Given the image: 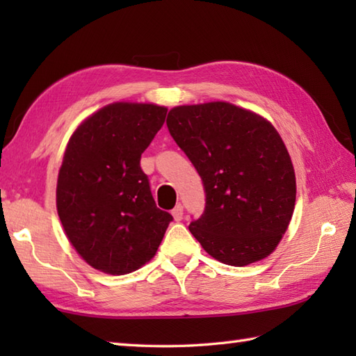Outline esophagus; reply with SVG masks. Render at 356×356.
Returning a JSON list of instances; mask_svg holds the SVG:
<instances>
[{"mask_svg": "<svg viewBox=\"0 0 356 356\" xmlns=\"http://www.w3.org/2000/svg\"><path fill=\"white\" fill-rule=\"evenodd\" d=\"M171 214H172V217H174V220L180 222V220H182V218H184V207L179 203V205L171 211Z\"/></svg>", "mask_w": 356, "mask_h": 356, "instance_id": "obj_1", "label": "esophagus"}]
</instances>
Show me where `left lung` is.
<instances>
[{
	"mask_svg": "<svg viewBox=\"0 0 356 356\" xmlns=\"http://www.w3.org/2000/svg\"><path fill=\"white\" fill-rule=\"evenodd\" d=\"M166 125L205 186V213L190 225L195 240L229 266L266 259L297 197L293 165L275 127L225 101L177 105Z\"/></svg>",
	"mask_w": 356,
	"mask_h": 356,
	"instance_id": "1",
	"label": "left lung"
}]
</instances>
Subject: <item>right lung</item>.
I'll return each instance as SVG.
<instances>
[{"mask_svg": "<svg viewBox=\"0 0 356 356\" xmlns=\"http://www.w3.org/2000/svg\"><path fill=\"white\" fill-rule=\"evenodd\" d=\"M166 107L113 102L82 120L67 143L56 209L81 259L110 275L138 270L157 252L171 214L159 209L140 156Z\"/></svg>", "mask_w": 356, "mask_h": 356, "instance_id": "obj_1", "label": "right lung"}]
</instances>
